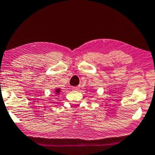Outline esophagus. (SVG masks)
Masks as SVG:
<instances>
[{
    "mask_svg": "<svg viewBox=\"0 0 155 155\" xmlns=\"http://www.w3.org/2000/svg\"><path fill=\"white\" fill-rule=\"evenodd\" d=\"M72 89H73L74 91H79V87H74L72 88Z\"/></svg>",
    "mask_w": 155,
    "mask_h": 155,
    "instance_id": "34e87169",
    "label": "esophagus"
}]
</instances>
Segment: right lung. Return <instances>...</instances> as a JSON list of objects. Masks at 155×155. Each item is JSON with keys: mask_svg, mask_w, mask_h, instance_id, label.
Returning a JSON list of instances; mask_svg holds the SVG:
<instances>
[{"mask_svg": "<svg viewBox=\"0 0 155 155\" xmlns=\"http://www.w3.org/2000/svg\"><path fill=\"white\" fill-rule=\"evenodd\" d=\"M61 91V89L60 88H58V89H56V90H55V94H59Z\"/></svg>", "mask_w": 155, "mask_h": 155, "instance_id": "add662e5", "label": "right lung"}]
</instances>
